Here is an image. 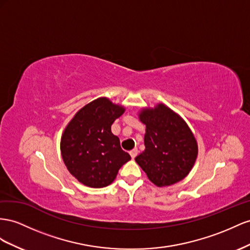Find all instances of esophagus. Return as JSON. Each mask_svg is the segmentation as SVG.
<instances>
[{
  "label": "esophagus",
  "instance_id": "1",
  "mask_svg": "<svg viewBox=\"0 0 250 250\" xmlns=\"http://www.w3.org/2000/svg\"><path fill=\"white\" fill-rule=\"evenodd\" d=\"M129 153H130L131 158L134 159V158H136V157L138 156V149H137V148H134V149H132V150L129 151Z\"/></svg>",
  "mask_w": 250,
  "mask_h": 250
}]
</instances>
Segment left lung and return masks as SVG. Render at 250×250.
Returning a JSON list of instances; mask_svg holds the SVG:
<instances>
[{
    "label": "left lung",
    "mask_w": 250,
    "mask_h": 250,
    "mask_svg": "<svg viewBox=\"0 0 250 250\" xmlns=\"http://www.w3.org/2000/svg\"><path fill=\"white\" fill-rule=\"evenodd\" d=\"M139 119L146 125L145 150L136 158L139 166L158 187L183 180L198 157V143L190 128L162 103L141 109Z\"/></svg>",
    "instance_id": "8db88e82"
}]
</instances>
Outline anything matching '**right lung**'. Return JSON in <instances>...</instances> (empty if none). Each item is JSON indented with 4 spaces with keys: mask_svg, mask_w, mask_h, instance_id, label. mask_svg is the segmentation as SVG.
I'll list each match as a JSON object with an SVG mask.
<instances>
[{
    "mask_svg": "<svg viewBox=\"0 0 250 250\" xmlns=\"http://www.w3.org/2000/svg\"><path fill=\"white\" fill-rule=\"evenodd\" d=\"M124 111L123 106L99 98L81 108L66 126L61 154L67 169L82 184L92 188L108 186L131 159L111 132L114 120Z\"/></svg>",
    "mask_w": 250,
    "mask_h": 250,
    "instance_id": "add662e5",
    "label": "right lung"
}]
</instances>
